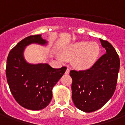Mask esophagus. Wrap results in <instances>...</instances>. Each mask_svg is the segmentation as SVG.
I'll list each match as a JSON object with an SVG mask.
<instances>
[{"instance_id": "obj_1", "label": "esophagus", "mask_w": 125, "mask_h": 125, "mask_svg": "<svg viewBox=\"0 0 125 125\" xmlns=\"http://www.w3.org/2000/svg\"><path fill=\"white\" fill-rule=\"evenodd\" d=\"M70 73V68H67V70L65 71V74H69Z\"/></svg>"}]
</instances>
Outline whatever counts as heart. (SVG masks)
I'll list each match as a JSON object with an SVG mask.
<instances>
[{
    "label": "heart",
    "mask_w": 125,
    "mask_h": 125,
    "mask_svg": "<svg viewBox=\"0 0 125 125\" xmlns=\"http://www.w3.org/2000/svg\"><path fill=\"white\" fill-rule=\"evenodd\" d=\"M99 53V45L96 42L81 41L63 49L62 55L64 60L75 59L74 63L78 68L86 69L96 62Z\"/></svg>",
    "instance_id": "1"
}]
</instances>
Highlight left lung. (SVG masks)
Returning a JSON list of instances; mask_svg holds the SVG:
<instances>
[{
    "mask_svg": "<svg viewBox=\"0 0 125 125\" xmlns=\"http://www.w3.org/2000/svg\"><path fill=\"white\" fill-rule=\"evenodd\" d=\"M106 53L86 70H71L72 100L76 107L86 113L102 108L115 91L120 60L115 48L100 39Z\"/></svg>",
    "mask_w": 125,
    "mask_h": 125,
    "instance_id": "left-lung-1",
    "label": "left lung"
}]
</instances>
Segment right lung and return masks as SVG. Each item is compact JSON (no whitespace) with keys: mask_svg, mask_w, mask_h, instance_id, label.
<instances>
[{"mask_svg":"<svg viewBox=\"0 0 125 125\" xmlns=\"http://www.w3.org/2000/svg\"><path fill=\"white\" fill-rule=\"evenodd\" d=\"M31 43L45 45L47 41L41 35L29 36L10 51L7 60L6 76L10 90L16 101L32 110L43 109L52 99V89L67 68H52L47 63L31 64L23 56L25 47Z\"/></svg>","mask_w":125,"mask_h":125,"instance_id":"1","label":"right lung"}]
</instances>
